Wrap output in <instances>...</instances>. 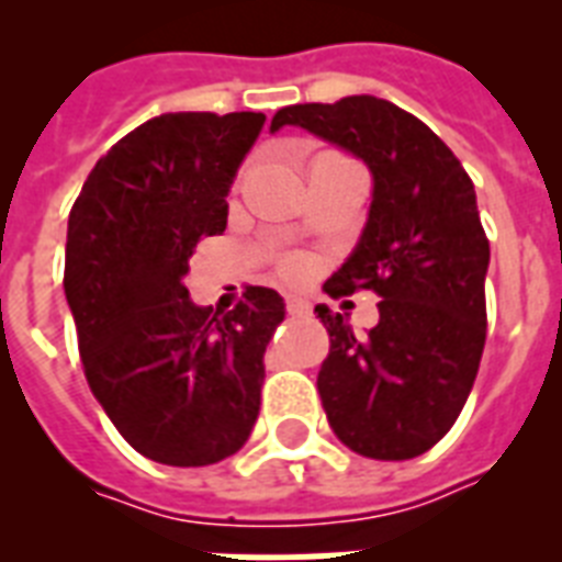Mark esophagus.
Here are the masks:
<instances>
[{"instance_id":"obj_1","label":"esophagus","mask_w":562,"mask_h":562,"mask_svg":"<svg viewBox=\"0 0 562 562\" xmlns=\"http://www.w3.org/2000/svg\"><path fill=\"white\" fill-rule=\"evenodd\" d=\"M285 308H289V315H308V300L285 297Z\"/></svg>"}]
</instances>
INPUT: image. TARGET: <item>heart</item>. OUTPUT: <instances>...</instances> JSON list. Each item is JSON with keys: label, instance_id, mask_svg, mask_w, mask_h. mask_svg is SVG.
Segmentation results:
<instances>
[{"label": "heart", "instance_id": "heart-1", "mask_svg": "<svg viewBox=\"0 0 562 562\" xmlns=\"http://www.w3.org/2000/svg\"><path fill=\"white\" fill-rule=\"evenodd\" d=\"M300 273H303V265L289 259V262H282V277H289V280H297Z\"/></svg>", "mask_w": 562, "mask_h": 562}]
</instances>
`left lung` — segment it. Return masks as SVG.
Wrapping results in <instances>:
<instances>
[{
  "instance_id": "1",
  "label": "left lung",
  "mask_w": 562,
  "mask_h": 562,
  "mask_svg": "<svg viewBox=\"0 0 562 562\" xmlns=\"http://www.w3.org/2000/svg\"><path fill=\"white\" fill-rule=\"evenodd\" d=\"M306 127L373 175V203L329 297L379 294V324L356 335L317 306L329 356L317 373L326 419L344 446L375 461L428 452L454 426L487 338L490 241L475 187L440 136L375 95L277 110L271 131Z\"/></svg>"
}]
</instances>
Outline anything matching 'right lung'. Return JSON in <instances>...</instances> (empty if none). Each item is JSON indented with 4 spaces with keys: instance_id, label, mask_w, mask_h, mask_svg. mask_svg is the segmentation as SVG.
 Returning a JSON list of instances; mask_svg holds the SVG:
<instances>
[{
    "instance_id": "1",
    "label": "right lung",
    "mask_w": 562,
    "mask_h": 562,
    "mask_svg": "<svg viewBox=\"0 0 562 562\" xmlns=\"http://www.w3.org/2000/svg\"><path fill=\"white\" fill-rule=\"evenodd\" d=\"M262 113H162L110 148L69 212L64 291L83 375L119 435L166 467H210L250 437L265 347L285 317L273 289L194 306L183 277L227 227V192Z\"/></svg>"
}]
</instances>
